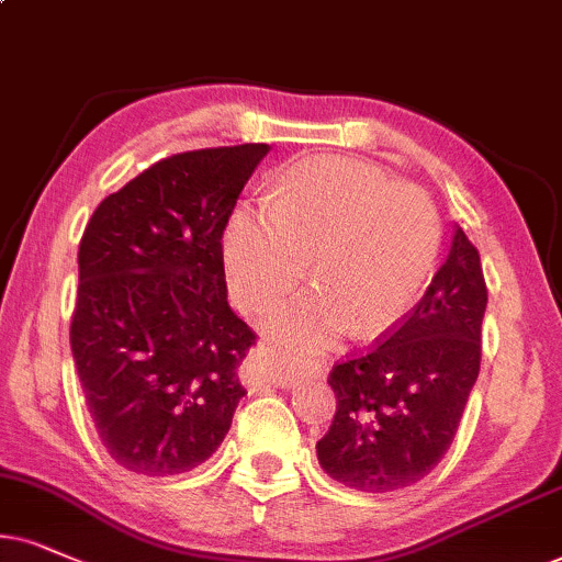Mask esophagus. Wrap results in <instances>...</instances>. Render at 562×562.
<instances>
[{
	"mask_svg": "<svg viewBox=\"0 0 562 562\" xmlns=\"http://www.w3.org/2000/svg\"><path fill=\"white\" fill-rule=\"evenodd\" d=\"M318 371V368H316ZM251 381L254 383H265V386H282V389H290V386H297V383L303 381L301 373H290V371H277L272 366V355L267 352H259V358L254 360V373H251Z\"/></svg>",
	"mask_w": 562,
	"mask_h": 562,
	"instance_id": "34e87169",
	"label": "esophagus"
}]
</instances>
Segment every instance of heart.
I'll return each mask as SVG.
<instances>
[{"mask_svg": "<svg viewBox=\"0 0 562 562\" xmlns=\"http://www.w3.org/2000/svg\"><path fill=\"white\" fill-rule=\"evenodd\" d=\"M440 251L432 199L381 168L347 158L297 162L272 204H240L223 240L228 288L246 314H261L303 280L316 288L282 305L269 331L314 350L352 329H394L428 285Z\"/></svg>", "mask_w": 562, "mask_h": 562, "instance_id": "obj_1", "label": "heart"}]
</instances>
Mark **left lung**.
<instances>
[{"label": "left lung", "mask_w": 562, "mask_h": 562, "mask_svg": "<svg viewBox=\"0 0 562 562\" xmlns=\"http://www.w3.org/2000/svg\"><path fill=\"white\" fill-rule=\"evenodd\" d=\"M485 305L480 251L457 228L420 303L329 371L337 412L316 443L329 477L363 493H392L428 477L477 381Z\"/></svg>", "instance_id": "8db88e82"}]
</instances>
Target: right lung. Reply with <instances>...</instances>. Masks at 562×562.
I'll return each mask as SVG.
<instances>
[{"mask_svg": "<svg viewBox=\"0 0 562 562\" xmlns=\"http://www.w3.org/2000/svg\"><path fill=\"white\" fill-rule=\"evenodd\" d=\"M267 145L170 155L98 204L80 240L69 345L98 438L147 477L207 461L257 331L233 314L223 233Z\"/></svg>", "mask_w": 562, "mask_h": 562, "instance_id": "add662e5", "label": "right lung"}]
</instances>
